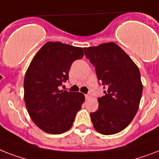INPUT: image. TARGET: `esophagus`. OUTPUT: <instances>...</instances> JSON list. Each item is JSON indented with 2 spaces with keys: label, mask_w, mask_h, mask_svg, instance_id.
Listing matches in <instances>:
<instances>
[{
  "label": "esophagus",
  "mask_w": 159,
  "mask_h": 159,
  "mask_svg": "<svg viewBox=\"0 0 159 159\" xmlns=\"http://www.w3.org/2000/svg\"><path fill=\"white\" fill-rule=\"evenodd\" d=\"M85 97H86V99H87V100H88V99H90V98L91 97V95L90 94V93H88V94L85 95Z\"/></svg>",
  "instance_id": "esophagus-1"
}]
</instances>
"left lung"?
I'll list each match as a JSON object with an SVG mask.
<instances>
[{
	"mask_svg": "<svg viewBox=\"0 0 159 159\" xmlns=\"http://www.w3.org/2000/svg\"><path fill=\"white\" fill-rule=\"evenodd\" d=\"M83 49L105 89L104 95L98 98V109L91 113L94 128L102 135L118 133L131 123L139 109L143 91L140 70L114 42Z\"/></svg>",
	"mask_w": 159,
	"mask_h": 159,
	"instance_id": "left-lung-1",
	"label": "left lung"
}]
</instances>
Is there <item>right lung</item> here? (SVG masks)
I'll return each instance as SVG.
<instances>
[{
  "label": "right lung",
  "mask_w": 159,
  "mask_h": 159,
  "mask_svg": "<svg viewBox=\"0 0 159 159\" xmlns=\"http://www.w3.org/2000/svg\"><path fill=\"white\" fill-rule=\"evenodd\" d=\"M83 49L59 42H46L32 59L24 82V102L31 119L49 134H62L72 127L85 96L81 92L59 91L68 79Z\"/></svg>",
  "instance_id": "1"
}]
</instances>
